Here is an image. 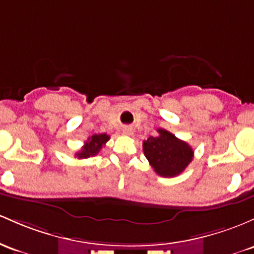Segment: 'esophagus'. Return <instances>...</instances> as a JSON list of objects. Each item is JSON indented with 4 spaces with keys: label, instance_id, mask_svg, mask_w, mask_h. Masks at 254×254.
<instances>
[{
    "label": "esophagus",
    "instance_id": "34e87169",
    "mask_svg": "<svg viewBox=\"0 0 254 254\" xmlns=\"http://www.w3.org/2000/svg\"><path fill=\"white\" fill-rule=\"evenodd\" d=\"M123 132H124L125 135H131L132 130H131V127H124V129H123Z\"/></svg>",
    "mask_w": 254,
    "mask_h": 254
}]
</instances>
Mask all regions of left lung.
I'll return each mask as SVG.
<instances>
[{
  "instance_id": "left-lung-1",
  "label": "left lung",
  "mask_w": 254,
  "mask_h": 254,
  "mask_svg": "<svg viewBox=\"0 0 254 254\" xmlns=\"http://www.w3.org/2000/svg\"><path fill=\"white\" fill-rule=\"evenodd\" d=\"M143 141V153L159 176L175 177L185 171L194 157L191 147L165 129Z\"/></svg>"
}]
</instances>
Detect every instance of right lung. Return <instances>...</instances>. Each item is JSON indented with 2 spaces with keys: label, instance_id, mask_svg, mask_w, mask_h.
Instances as JSON below:
<instances>
[{
  "label": "right lung",
  "instance_id": "right-lung-1",
  "mask_svg": "<svg viewBox=\"0 0 254 254\" xmlns=\"http://www.w3.org/2000/svg\"><path fill=\"white\" fill-rule=\"evenodd\" d=\"M110 140V136L107 133H99V135H93L85 141L84 146L79 152L76 153V157L78 159H86L89 157H94L101 150L102 147L105 146L106 142Z\"/></svg>",
  "mask_w": 254,
  "mask_h": 254
}]
</instances>
